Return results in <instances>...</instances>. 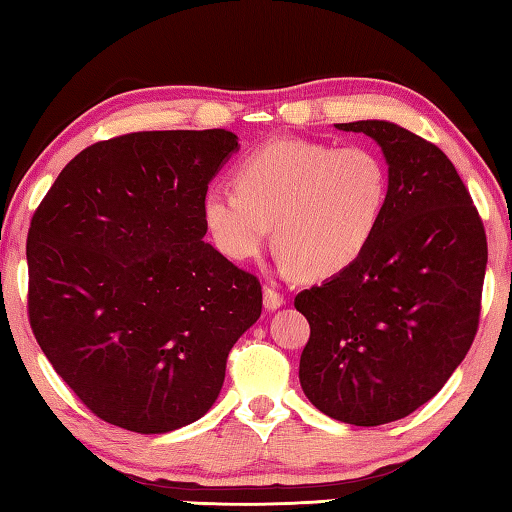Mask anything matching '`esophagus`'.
Masks as SVG:
<instances>
[{
  "instance_id": "34e87169",
  "label": "esophagus",
  "mask_w": 512,
  "mask_h": 512,
  "mask_svg": "<svg viewBox=\"0 0 512 512\" xmlns=\"http://www.w3.org/2000/svg\"><path fill=\"white\" fill-rule=\"evenodd\" d=\"M282 305H284V296H282V293L271 289V287H266V289H264V309H266V311H275V309H280Z\"/></svg>"
}]
</instances>
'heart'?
Here are the masks:
<instances>
[{"label": "heart", "mask_w": 512, "mask_h": 512, "mask_svg": "<svg viewBox=\"0 0 512 512\" xmlns=\"http://www.w3.org/2000/svg\"><path fill=\"white\" fill-rule=\"evenodd\" d=\"M386 198V164L368 146L273 140L239 164L237 189H207L201 212L212 244L232 262L262 253L275 223L282 271L329 277L366 253Z\"/></svg>", "instance_id": "b5f03b06"}]
</instances>
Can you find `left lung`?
I'll use <instances>...</instances> for the list:
<instances>
[{
    "label": "left lung",
    "mask_w": 512,
    "mask_h": 512,
    "mask_svg": "<svg viewBox=\"0 0 512 512\" xmlns=\"http://www.w3.org/2000/svg\"><path fill=\"white\" fill-rule=\"evenodd\" d=\"M336 128L381 146L388 198L366 253L296 296L311 327L298 375L318 411L377 427L420 409L461 366L479 327L488 241L436 144L384 119Z\"/></svg>",
    "instance_id": "obj_1"
}]
</instances>
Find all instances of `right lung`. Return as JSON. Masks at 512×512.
I'll return each mask as SVG.
<instances>
[{
  "label": "right lung",
  "instance_id": "right-lung-1",
  "mask_svg": "<svg viewBox=\"0 0 512 512\" xmlns=\"http://www.w3.org/2000/svg\"><path fill=\"white\" fill-rule=\"evenodd\" d=\"M239 137L144 131L97 142L33 214L29 320L88 409L167 433L212 409L232 345L262 314L255 275L203 241V196Z\"/></svg>",
  "mask_w": 512,
  "mask_h": 512
}]
</instances>
